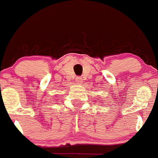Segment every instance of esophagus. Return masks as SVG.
Listing matches in <instances>:
<instances>
[{"label":"esophagus","mask_w":158,"mask_h":158,"mask_svg":"<svg viewBox=\"0 0 158 158\" xmlns=\"http://www.w3.org/2000/svg\"><path fill=\"white\" fill-rule=\"evenodd\" d=\"M76 82H77L78 84H80L81 82H82V79L80 77H77L76 79Z\"/></svg>","instance_id":"1"}]
</instances>
